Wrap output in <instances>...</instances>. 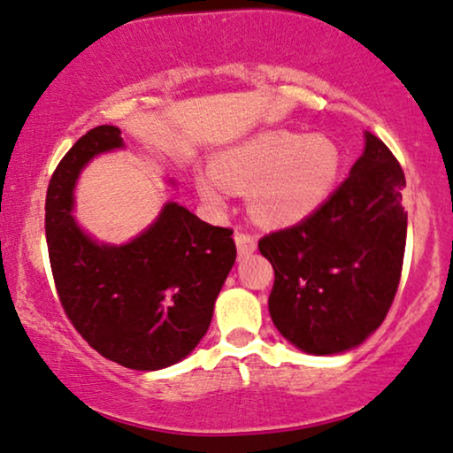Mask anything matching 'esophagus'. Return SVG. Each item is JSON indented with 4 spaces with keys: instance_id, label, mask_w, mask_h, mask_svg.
Returning a JSON list of instances; mask_svg holds the SVG:
<instances>
[{
    "instance_id": "34e87169",
    "label": "esophagus",
    "mask_w": 453,
    "mask_h": 453,
    "mask_svg": "<svg viewBox=\"0 0 453 453\" xmlns=\"http://www.w3.org/2000/svg\"><path fill=\"white\" fill-rule=\"evenodd\" d=\"M234 240H236L238 253L242 255V257L255 253V250H257V238L253 236V234L236 232V236H234Z\"/></svg>"
}]
</instances>
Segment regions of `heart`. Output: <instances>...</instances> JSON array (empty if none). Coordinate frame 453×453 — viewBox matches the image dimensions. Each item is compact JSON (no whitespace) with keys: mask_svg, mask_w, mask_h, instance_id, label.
I'll return each instance as SVG.
<instances>
[{"mask_svg":"<svg viewBox=\"0 0 453 453\" xmlns=\"http://www.w3.org/2000/svg\"><path fill=\"white\" fill-rule=\"evenodd\" d=\"M341 173V150L328 135L267 131L213 160V173L196 177L198 194L213 209L232 190L250 188V207L261 221L295 223L324 204Z\"/></svg>","mask_w":453,"mask_h":453,"instance_id":"heart-1","label":"heart"}]
</instances>
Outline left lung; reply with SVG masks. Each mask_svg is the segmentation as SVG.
Masks as SVG:
<instances>
[{
    "label": "left lung",
    "mask_w": 453,
    "mask_h": 453,
    "mask_svg": "<svg viewBox=\"0 0 453 453\" xmlns=\"http://www.w3.org/2000/svg\"><path fill=\"white\" fill-rule=\"evenodd\" d=\"M393 152L365 131V150L322 207L259 240L272 263L269 316L313 355L357 347L382 324L402 278L408 213Z\"/></svg>",
    "instance_id": "obj_1"
}]
</instances>
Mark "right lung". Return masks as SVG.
Masks as SVG:
<instances>
[{"instance_id":"1","label":"right lung","mask_w":453,"mask_h":453,"mask_svg":"<svg viewBox=\"0 0 453 453\" xmlns=\"http://www.w3.org/2000/svg\"><path fill=\"white\" fill-rule=\"evenodd\" d=\"M123 146L121 129H89L65 154L45 198V238L66 318L102 357L131 370H160L207 334L215 299L236 261L230 227L167 203L127 244H98L77 226L73 188L96 154Z\"/></svg>"}]
</instances>
